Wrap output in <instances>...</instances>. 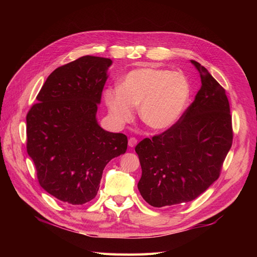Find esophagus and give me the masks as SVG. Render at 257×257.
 Listing matches in <instances>:
<instances>
[{
	"mask_svg": "<svg viewBox=\"0 0 257 257\" xmlns=\"http://www.w3.org/2000/svg\"><path fill=\"white\" fill-rule=\"evenodd\" d=\"M136 145H137V139H136L135 137H131V138L128 139V146H130L131 148H134Z\"/></svg>",
	"mask_w": 257,
	"mask_h": 257,
	"instance_id": "34e87169",
	"label": "esophagus"
}]
</instances>
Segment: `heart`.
I'll list each match as a JSON object with an SVG mask.
<instances>
[{"label": "heart", "mask_w": 257, "mask_h": 257, "mask_svg": "<svg viewBox=\"0 0 257 257\" xmlns=\"http://www.w3.org/2000/svg\"><path fill=\"white\" fill-rule=\"evenodd\" d=\"M191 95L189 79L180 72L139 67L123 77L119 88H108L104 98L112 118L120 123L132 119L134 108L153 130H166L180 119Z\"/></svg>", "instance_id": "b5f03b06"}]
</instances>
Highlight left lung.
Segmentation results:
<instances>
[{"mask_svg":"<svg viewBox=\"0 0 257 257\" xmlns=\"http://www.w3.org/2000/svg\"><path fill=\"white\" fill-rule=\"evenodd\" d=\"M191 63L201 79L194 102L172 127L135 148L143 172L138 190L157 208L188 203L203 194L219 178L232 144L225 90L207 68L194 60Z\"/></svg>","mask_w":257,"mask_h":257,"instance_id":"1","label":"left lung"}]
</instances>
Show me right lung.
Returning a JSON list of instances; mask_svg holds the SVG:
<instances>
[{
  "instance_id": "obj_1",
  "label": "right lung",
  "mask_w": 257,
  "mask_h": 257,
  "mask_svg": "<svg viewBox=\"0 0 257 257\" xmlns=\"http://www.w3.org/2000/svg\"><path fill=\"white\" fill-rule=\"evenodd\" d=\"M112 61L84 56L49 75L27 114V150L42 188L64 203L94 198L105 166L127 137L99 126L97 106Z\"/></svg>"
}]
</instances>
